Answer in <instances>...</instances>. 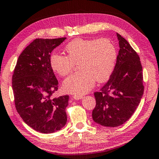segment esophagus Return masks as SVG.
Wrapping results in <instances>:
<instances>
[{"label": "esophagus", "instance_id": "34e87169", "mask_svg": "<svg viewBox=\"0 0 159 159\" xmlns=\"http://www.w3.org/2000/svg\"><path fill=\"white\" fill-rule=\"evenodd\" d=\"M83 98H84V97H83L82 95H74V96H73V98H74V100H76L82 99Z\"/></svg>", "mask_w": 159, "mask_h": 159}]
</instances>
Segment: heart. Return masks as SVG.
Here are the masks:
<instances>
[{
    "label": "heart",
    "instance_id": "heart-1",
    "mask_svg": "<svg viewBox=\"0 0 159 159\" xmlns=\"http://www.w3.org/2000/svg\"><path fill=\"white\" fill-rule=\"evenodd\" d=\"M67 56L53 54L50 58L52 69L65 76L79 62L80 69L63 82L64 91L83 95L90 91L95 80L103 82L110 76L115 68L117 53L109 39H75L65 47Z\"/></svg>",
    "mask_w": 159,
    "mask_h": 159
}]
</instances>
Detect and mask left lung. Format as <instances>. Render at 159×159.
Here are the masks:
<instances>
[{
  "label": "left lung",
  "mask_w": 159,
  "mask_h": 159,
  "mask_svg": "<svg viewBox=\"0 0 159 159\" xmlns=\"http://www.w3.org/2000/svg\"><path fill=\"white\" fill-rule=\"evenodd\" d=\"M120 50L114 70L99 92L92 117L95 123L115 127L132 117L143 94L142 66L139 55L118 33Z\"/></svg>",
  "instance_id": "1"
}]
</instances>
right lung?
<instances>
[{
  "mask_svg": "<svg viewBox=\"0 0 159 159\" xmlns=\"http://www.w3.org/2000/svg\"><path fill=\"white\" fill-rule=\"evenodd\" d=\"M66 38L36 39L22 51L12 78L15 105L26 124L44 134L60 130L67 122L69 95L52 98L59 82L50 54Z\"/></svg>",
  "mask_w": 159,
  "mask_h": 159,
  "instance_id": "obj_1",
  "label": "right lung"
}]
</instances>
